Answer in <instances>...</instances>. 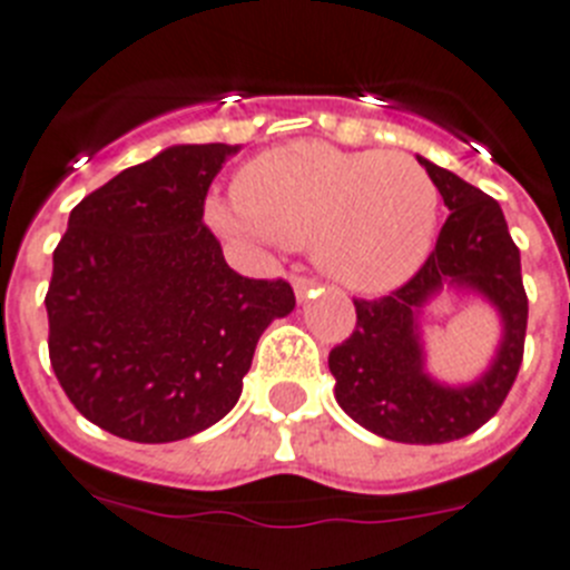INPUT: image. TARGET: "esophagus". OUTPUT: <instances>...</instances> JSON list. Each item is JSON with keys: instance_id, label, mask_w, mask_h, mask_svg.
I'll return each instance as SVG.
<instances>
[{"instance_id": "obj_1", "label": "esophagus", "mask_w": 570, "mask_h": 570, "mask_svg": "<svg viewBox=\"0 0 570 570\" xmlns=\"http://www.w3.org/2000/svg\"><path fill=\"white\" fill-rule=\"evenodd\" d=\"M291 285H294V294L299 303H303V299H308V294L314 291V279H311V276H294V279H291Z\"/></svg>"}]
</instances>
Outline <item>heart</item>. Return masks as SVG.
Here are the masks:
<instances>
[{
  "label": "heart",
  "instance_id": "1",
  "mask_svg": "<svg viewBox=\"0 0 570 570\" xmlns=\"http://www.w3.org/2000/svg\"><path fill=\"white\" fill-rule=\"evenodd\" d=\"M236 210L210 204V222L233 236L314 247L343 288L383 294L415 274L438 227V187L403 153H348L296 140L262 153L233 184Z\"/></svg>",
  "mask_w": 570,
  "mask_h": 570
}]
</instances>
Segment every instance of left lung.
I'll return each instance as SVG.
<instances>
[{
  "mask_svg": "<svg viewBox=\"0 0 570 570\" xmlns=\"http://www.w3.org/2000/svg\"><path fill=\"white\" fill-rule=\"evenodd\" d=\"M444 198L435 250L415 276L377 299H354L357 325L328 354L334 397L360 426L401 444H446L484 426L517 381L528 332L519 247L502 207L450 169L417 158ZM444 284L479 289L505 325L494 363L470 387H444L423 368L416 314Z\"/></svg>",
  "mask_w": 570,
  "mask_h": 570,
  "instance_id": "obj_1",
  "label": "left lung"
}]
</instances>
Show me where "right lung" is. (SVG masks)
<instances>
[{
	"label": "right lung",
	"instance_id": "add662e5",
	"mask_svg": "<svg viewBox=\"0 0 570 570\" xmlns=\"http://www.w3.org/2000/svg\"><path fill=\"white\" fill-rule=\"evenodd\" d=\"M227 144L169 146L68 216L48 282V357L82 417L138 444L196 435L242 395L262 332L296 305L285 279L225 262L204 198Z\"/></svg>",
	"mask_w": 570,
	"mask_h": 570
}]
</instances>
